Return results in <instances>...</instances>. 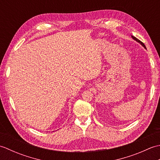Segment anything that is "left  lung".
Instances as JSON below:
<instances>
[{
    "instance_id": "left-lung-1",
    "label": "left lung",
    "mask_w": 160,
    "mask_h": 160,
    "mask_svg": "<svg viewBox=\"0 0 160 160\" xmlns=\"http://www.w3.org/2000/svg\"><path fill=\"white\" fill-rule=\"evenodd\" d=\"M132 38H133L134 40H136V41H138V42H140V43L141 44V45H142V46H143V47H145V48H146V46L144 45V44L143 42H141L140 40H138V39L137 38H135V36H132Z\"/></svg>"
}]
</instances>
